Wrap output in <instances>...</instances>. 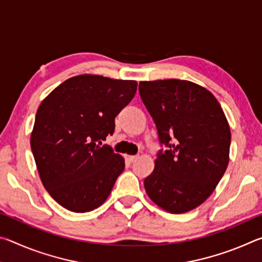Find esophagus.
<instances>
[{
    "label": "esophagus",
    "instance_id": "34e87169",
    "mask_svg": "<svg viewBox=\"0 0 262 262\" xmlns=\"http://www.w3.org/2000/svg\"><path fill=\"white\" fill-rule=\"evenodd\" d=\"M136 158H137V156H133V155H130V156H126V159H127V161L129 162V163L135 162Z\"/></svg>",
    "mask_w": 262,
    "mask_h": 262
}]
</instances>
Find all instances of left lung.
Wrapping results in <instances>:
<instances>
[{
	"label": "left lung",
	"mask_w": 262,
	"mask_h": 262,
	"mask_svg": "<svg viewBox=\"0 0 262 262\" xmlns=\"http://www.w3.org/2000/svg\"><path fill=\"white\" fill-rule=\"evenodd\" d=\"M140 96L156 125L159 150L144 179L149 198L172 214L205 202L229 164L231 133L214 95L181 79L140 82Z\"/></svg>",
	"instance_id": "obj_1"
}]
</instances>
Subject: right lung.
<instances>
[{
	"mask_svg": "<svg viewBox=\"0 0 262 262\" xmlns=\"http://www.w3.org/2000/svg\"><path fill=\"white\" fill-rule=\"evenodd\" d=\"M136 90V81L85 74L60 84L39 106L31 149L43 187L66 209L91 211L108 198L125 159L99 144Z\"/></svg>",
	"mask_w": 262,
	"mask_h": 262,
	"instance_id": "1",
	"label": "right lung"
}]
</instances>
